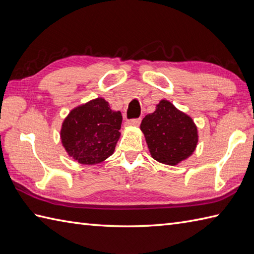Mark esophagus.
<instances>
[{
    "label": "esophagus",
    "mask_w": 254,
    "mask_h": 254,
    "mask_svg": "<svg viewBox=\"0 0 254 254\" xmlns=\"http://www.w3.org/2000/svg\"><path fill=\"white\" fill-rule=\"evenodd\" d=\"M139 123H141V119H132V120H127L126 122V127H138Z\"/></svg>",
    "instance_id": "esophagus-1"
}]
</instances>
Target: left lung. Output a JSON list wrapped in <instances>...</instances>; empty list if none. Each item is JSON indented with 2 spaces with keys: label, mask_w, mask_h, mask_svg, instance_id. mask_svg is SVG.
<instances>
[{
  "label": "left lung",
  "mask_w": 254,
  "mask_h": 254,
  "mask_svg": "<svg viewBox=\"0 0 254 254\" xmlns=\"http://www.w3.org/2000/svg\"><path fill=\"white\" fill-rule=\"evenodd\" d=\"M150 156L160 164L176 166L196 148L198 131L192 118L163 99L141 123Z\"/></svg>",
  "instance_id": "8db88e82"
}]
</instances>
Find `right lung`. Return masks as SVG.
Wrapping results in <instances>:
<instances>
[{"label":"right lung","mask_w":254,"mask_h":254,"mask_svg":"<svg viewBox=\"0 0 254 254\" xmlns=\"http://www.w3.org/2000/svg\"><path fill=\"white\" fill-rule=\"evenodd\" d=\"M122 115L101 97L76 106L62 122V146L82 165H97L115 152L120 138Z\"/></svg>","instance_id":"obj_1"}]
</instances>
